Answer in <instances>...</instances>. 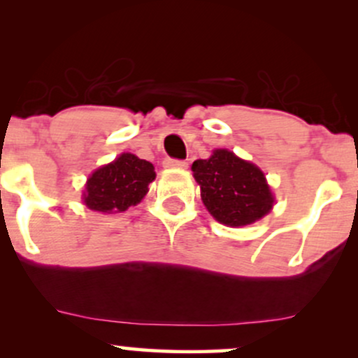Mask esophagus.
Listing matches in <instances>:
<instances>
[{
  "label": "esophagus",
  "instance_id": "1",
  "mask_svg": "<svg viewBox=\"0 0 358 358\" xmlns=\"http://www.w3.org/2000/svg\"><path fill=\"white\" fill-rule=\"evenodd\" d=\"M188 163L185 159H171L168 158L165 159V166L166 168H187Z\"/></svg>",
  "mask_w": 358,
  "mask_h": 358
}]
</instances>
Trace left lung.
<instances>
[{
  "label": "left lung",
  "instance_id": "left-lung-1",
  "mask_svg": "<svg viewBox=\"0 0 358 358\" xmlns=\"http://www.w3.org/2000/svg\"><path fill=\"white\" fill-rule=\"evenodd\" d=\"M193 176L210 215L229 227H242L268 215L274 196L266 176L254 163L229 150H215L208 159H196Z\"/></svg>",
  "mask_w": 358,
  "mask_h": 358
}]
</instances>
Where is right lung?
I'll use <instances>...</instances> for the list:
<instances>
[{"label": "right lung", "mask_w": 358, "mask_h": 358, "mask_svg": "<svg viewBox=\"0 0 358 358\" xmlns=\"http://www.w3.org/2000/svg\"><path fill=\"white\" fill-rule=\"evenodd\" d=\"M155 176V166L150 162L122 153L89 176L82 199L94 212H124L145 199Z\"/></svg>", "instance_id": "obj_1"}]
</instances>
